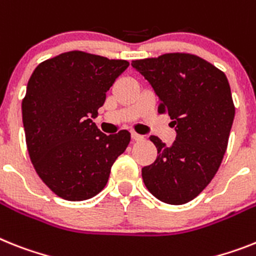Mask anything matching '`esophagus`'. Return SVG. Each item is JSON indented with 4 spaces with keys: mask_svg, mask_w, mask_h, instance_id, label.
I'll use <instances>...</instances> for the list:
<instances>
[{
    "mask_svg": "<svg viewBox=\"0 0 256 256\" xmlns=\"http://www.w3.org/2000/svg\"><path fill=\"white\" fill-rule=\"evenodd\" d=\"M132 140L139 142V140H143V139H144V136L140 134H136V132H132Z\"/></svg>",
    "mask_w": 256,
    "mask_h": 256,
    "instance_id": "obj_1",
    "label": "esophagus"
}]
</instances>
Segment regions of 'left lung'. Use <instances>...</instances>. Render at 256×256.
Returning <instances> with one entry per match:
<instances>
[{
    "label": "left lung",
    "instance_id": "left-lung-1",
    "mask_svg": "<svg viewBox=\"0 0 256 256\" xmlns=\"http://www.w3.org/2000/svg\"><path fill=\"white\" fill-rule=\"evenodd\" d=\"M160 98L158 112L176 128L170 147L152 135L158 158L142 169L146 188L158 200L184 204L207 188L218 170L233 124L230 86L216 66L190 53L135 60Z\"/></svg>",
    "mask_w": 256,
    "mask_h": 256
}]
</instances>
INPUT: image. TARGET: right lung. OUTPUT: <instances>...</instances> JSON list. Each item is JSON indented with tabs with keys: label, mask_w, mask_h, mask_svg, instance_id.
Masks as SVG:
<instances>
[{
	"label": "right lung",
	"mask_w": 256,
	"mask_h": 256,
	"mask_svg": "<svg viewBox=\"0 0 256 256\" xmlns=\"http://www.w3.org/2000/svg\"><path fill=\"white\" fill-rule=\"evenodd\" d=\"M128 66L124 60L72 50L32 72L22 102L27 150L38 177L62 199L98 195L130 143L128 130L105 135L92 121Z\"/></svg>",
	"instance_id": "obj_1"
}]
</instances>
